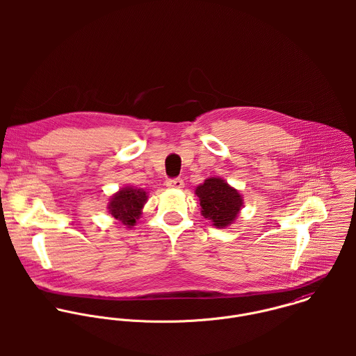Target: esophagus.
Returning <instances> with one entry per match:
<instances>
[{"mask_svg":"<svg viewBox=\"0 0 356 356\" xmlns=\"http://www.w3.org/2000/svg\"><path fill=\"white\" fill-rule=\"evenodd\" d=\"M170 189H182L184 188V181L181 178H174V179H168L165 184Z\"/></svg>","mask_w":356,"mask_h":356,"instance_id":"1","label":"esophagus"}]
</instances>
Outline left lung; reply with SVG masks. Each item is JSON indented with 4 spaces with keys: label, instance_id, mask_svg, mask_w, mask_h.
I'll list each match as a JSON object with an SVG mask.
<instances>
[{
    "label": "left lung",
    "instance_id": "obj_1",
    "mask_svg": "<svg viewBox=\"0 0 356 356\" xmlns=\"http://www.w3.org/2000/svg\"><path fill=\"white\" fill-rule=\"evenodd\" d=\"M202 215L218 229H225L234 222L243 208V196L222 178L211 177L196 188Z\"/></svg>",
    "mask_w": 356,
    "mask_h": 356
}]
</instances>
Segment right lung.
I'll list each match as a JSON object with an SVG mask.
<instances>
[{"label": "right lung", "mask_w": 356, "mask_h": 356, "mask_svg": "<svg viewBox=\"0 0 356 356\" xmlns=\"http://www.w3.org/2000/svg\"><path fill=\"white\" fill-rule=\"evenodd\" d=\"M148 196L144 189L126 186L116 192L108 203V212L118 220H120L127 227H133L140 219L144 204Z\"/></svg>", "instance_id": "1"}]
</instances>
